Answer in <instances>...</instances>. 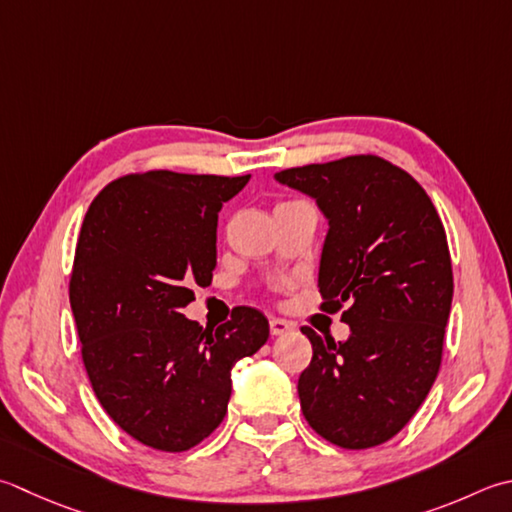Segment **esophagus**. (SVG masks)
Wrapping results in <instances>:
<instances>
[{"instance_id": "esophagus-1", "label": "esophagus", "mask_w": 512, "mask_h": 512, "mask_svg": "<svg viewBox=\"0 0 512 512\" xmlns=\"http://www.w3.org/2000/svg\"><path fill=\"white\" fill-rule=\"evenodd\" d=\"M290 330H293V324L286 322V319H279V317L270 319V333L273 335H286Z\"/></svg>"}]
</instances>
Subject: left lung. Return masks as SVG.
Wrapping results in <instances>:
<instances>
[{
    "mask_svg": "<svg viewBox=\"0 0 512 512\" xmlns=\"http://www.w3.org/2000/svg\"><path fill=\"white\" fill-rule=\"evenodd\" d=\"M282 184L315 197L328 219L317 288L346 342L302 333L313 359L297 393L310 428L348 450L402 430L435 384L453 302L446 230L426 190L379 155L286 168Z\"/></svg>",
    "mask_w": 512,
    "mask_h": 512,
    "instance_id": "obj_1",
    "label": "left lung"
}]
</instances>
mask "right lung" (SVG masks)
<instances>
[{"mask_svg":"<svg viewBox=\"0 0 512 512\" xmlns=\"http://www.w3.org/2000/svg\"><path fill=\"white\" fill-rule=\"evenodd\" d=\"M248 179L130 173L99 190L79 230L68 295L90 386L124 433L164 453L222 424L230 370L268 339L257 308L215 330L182 313L213 282L219 208Z\"/></svg>","mask_w":512,"mask_h":512,"instance_id":"add662e5","label":"right lung"}]
</instances>
